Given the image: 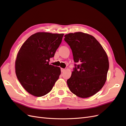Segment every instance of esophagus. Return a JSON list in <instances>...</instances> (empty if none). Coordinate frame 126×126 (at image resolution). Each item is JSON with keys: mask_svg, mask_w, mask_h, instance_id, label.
I'll list each match as a JSON object with an SVG mask.
<instances>
[{"mask_svg": "<svg viewBox=\"0 0 126 126\" xmlns=\"http://www.w3.org/2000/svg\"><path fill=\"white\" fill-rule=\"evenodd\" d=\"M64 71H65V69H63V68H62V69H61V71H62V72H63Z\"/></svg>", "mask_w": 126, "mask_h": 126, "instance_id": "esophagus-1", "label": "esophagus"}]
</instances>
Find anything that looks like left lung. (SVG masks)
Returning a JSON list of instances; mask_svg holds the SVG:
<instances>
[{
  "mask_svg": "<svg viewBox=\"0 0 126 126\" xmlns=\"http://www.w3.org/2000/svg\"><path fill=\"white\" fill-rule=\"evenodd\" d=\"M73 55L74 70L67 83L76 96L88 98L104 86L109 69L107 55L100 43L89 34L77 32L64 35Z\"/></svg>",
  "mask_w": 126,
  "mask_h": 126,
  "instance_id": "obj_1",
  "label": "left lung"
}]
</instances>
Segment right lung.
<instances>
[{
	"label": "right lung",
	"instance_id": "right-lung-1",
	"mask_svg": "<svg viewBox=\"0 0 126 126\" xmlns=\"http://www.w3.org/2000/svg\"><path fill=\"white\" fill-rule=\"evenodd\" d=\"M63 36V33H36L18 51L15 63L17 77L24 89L34 96L49 93L59 77L60 68L49 64V62L54 57Z\"/></svg>",
	"mask_w": 126,
	"mask_h": 126
}]
</instances>
